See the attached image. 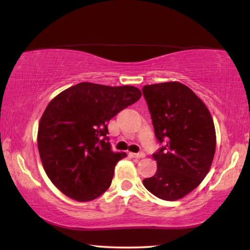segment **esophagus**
I'll return each mask as SVG.
<instances>
[{"label":"esophagus","mask_w":250,"mask_h":250,"mask_svg":"<svg viewBox=\"0 0 250 250\" xmlns=\"http://www.w3.org/2000/svg\"><path fill=\"white\" fill-rule=\"evenodd\" d=\"M129 155H131L132 158H136V159H142V158L146 157L144 152H139V153H133V152H131Z\"/></svg>","instance_id":"1"}]
</instances>
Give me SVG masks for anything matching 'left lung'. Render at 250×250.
Segmentation results:
<instances>
[{
	"label": "left lung",
	"instance_id": "left-lung-1",
	"mask_svg": "<svg viewBox=\"0 0 250 250\" xmlns=\"http://www.w3.org/2000/svg\"><path fill=\"white\" fill-rule=\"evenodd\" d=\"M158 141L157 172L143 185L161 200L177 201L194 190L208 175L215 153V128L208 107L183 83L144 85Z\"/></svg>",
	"mask_w": 250,
	"mask_h": 250
}]
</instances>
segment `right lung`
<instances>
[{
  "instance_id": "add662e5",
  "label": "right lung",
  "mask_w": 250,
  "mask_h": 250,
  "mask_svg": "<svg viewBox=\"0 0 250 250\" xmlns=\"http://www.w3.org/2000/svg\"><path fill=\"white\" fill-rule=\"evenodd\" d=\"M141 96L133 85L81 82L47 104L37 143L42 167L57 189L89 202L109 188L115 166L126 153L111 151L107 123Z\"/></svg>"
}]
</instances>
